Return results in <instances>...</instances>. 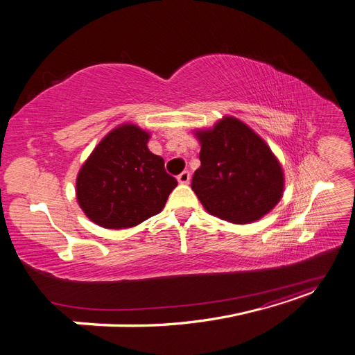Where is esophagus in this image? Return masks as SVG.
Returning a JSON list of instances; mask_svg holds the SVG:
<instances>
[{
    "label": "esophagus",
    "instance_id": "34e87169",
    "mask_svg": "<svg viewBox=\"0 0 355 355\" xmlns=\"http://www.w3.org/2000/svg\"><path fill=\"white\" fill-rule=\"evenodd\" d=\"M189 180H191L189 171H182V173L178 176V182H179V184H182V185L189 184Z\"/></svg>",
    "mask_w": 355,
    "mask_h": 355
}]
</instances>
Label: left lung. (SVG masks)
Masks as SVG:
<instances>
[{
    "label": "left lung",
    "instance_id": "8db88e82",
    "mask_svg": "<svg viewBox=\"0 0 355 355\" xmlns=\"http://www.w3.org/2000/svg\"><path fill=\"white\" fill-rule=\"evenodd\" d=\"M194 135L201 145V166L191 187L207 213L231 223H250L277 206L284 171L253 128L227 115Z\"/></svg>",
    "mask_w": 355,
    "mask_h": 355
}]
</instances>
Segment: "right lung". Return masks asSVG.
Here are the masks:
<instances>
[{
  "instance_id": "obj_1",
  "label": "right lung",
  "mask_w": 355,
  "mask_h": 355,
  "mask_svg": "<svg viewBox=\"0 0 355 355\" xmlns=\"http://www.w3.org/2000/svg\"><path fill=\"white\" fill-rule=\"evenodd\" d=\"M151 133L136 124L116 125L96 145L77 176V201L106 230L136 227L164 209L178 180L148 148Z\"/></svg>"
}]
</instances>
